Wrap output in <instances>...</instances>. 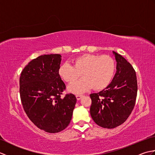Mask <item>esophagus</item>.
<instances>
[{
  "label": "esophagus",
  "mask_w": 155,
  "mask_h": 155,
  "mask_svg": "<svg viewBox=\"0 0 155 155\" xmlns=\"http://www.w3.org/2000/svg\"><path fill=\"white\" fill-rule=\"evenodd\" d=\"M82 97H83V95H81V94H77V95H76V97H77V99L78 101H79L81 98H82Z\"/></svg>",
  "instance_id": "1"
}]
</instances>
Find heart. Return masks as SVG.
<instances>
[{
	"mask_svg": "<svg viewBox=\"0 0 155 155\" xmlns=\"http://www.w3.org/2000/svg\"><path fill=\"white\" fill-rule=\"evenodd\" d=\"M115 62L108 55L84 54L72 60V66L64 63L58 68V74L68 84L73 83L80 76L83 78L68 87L74 93H81L92 88L101 91L106 88L114 77Z\"/></svg>",
	"mask_w": 155,
	"mask_h": 155,
	"instance_id": "b5f03b06",
	"label": "heart"
}]
</instances>
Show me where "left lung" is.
I'll use <instances>...</instances> for the list:
<instances>
[{
	"instance_id": "obj_1",
	"label": "left lung",
	"mask_w": 155,
	"mask_h": 155,
	"mask_svg": "<svg viewBox=\"0 0 155 155\" xmlns=\"http://www.w3.org/2000/svg\"><path fill=\"white\" fill-rule=\"evenodd\" d=\"M117 72L111 83L104 90L92 93L90 113L95 123L113 128L124 123L132 113L137 95L136 72L123 56L113 52Z\"/></svg>"
}]
</instances>
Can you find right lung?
Instances as JSON below:
<instances>
[{"label": "right lung", "instance_id": "add662e5", "mask_svg": "<svg viewBox=\"0 0 155 155\" xmlns=\"http://www.w3.org/2000/svg\"><path fill=\"white\" fill-rule=\"evenodd\" d=\"M61 61L58 54L39 56L26 65L19 79L25 112L36 126L49 133L67 127L77 103L72 93L61 97L66 86L58 74Z\"/></svg>", "mask_w": 155, "mask_h": 155}]
</instances>
